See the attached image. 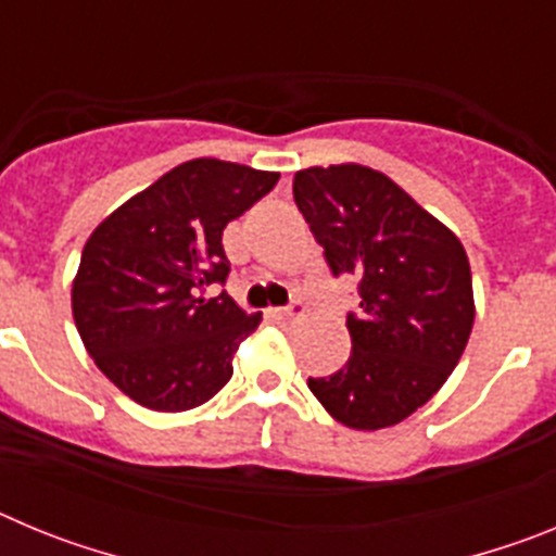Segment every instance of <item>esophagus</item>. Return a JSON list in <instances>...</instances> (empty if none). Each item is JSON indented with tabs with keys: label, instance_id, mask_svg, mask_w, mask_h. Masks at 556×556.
<instances>
[{
	"label": "esophagus",
	"instance_id": "1",
	"mask_svg": "<svg viewBox=\"0 0 556 556\" xmlns=\"http://www.w3.org/2000/svg\"><path fill=\"white\" fill-rule=\"evenodd\" d=\"M273 317L281 323H294L301 320V317H306V306H303L301 301H292L287 308H275Z\"/></svg>",
	"mask_w": 556,
	"mask_h": 556
}]
</instances>
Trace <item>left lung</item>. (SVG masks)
<instances>
[{
    "instance_id": "1",
    "label": "left lung",
    "mask_w": 556,
    "mask_h": 556,
    "mask_svg": "<svg viewBox=\"0 0 556 556\" xmlns=\"http://www.w3.org/2000/svg\"><path fill=\"white\" fill-rule=\"evenodd\" d=\"M294 203L326 264L358 281L342 370L308 378L348 429L401 424L454 372L473 328V283L462 242L387 175L358 164L294 172Z\"/></svg>"
}]
</instances>
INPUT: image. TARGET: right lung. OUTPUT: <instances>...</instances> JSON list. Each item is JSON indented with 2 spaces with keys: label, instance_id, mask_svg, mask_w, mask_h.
<instances>
[{
  "label": "right lung",
  "instance_id": "right-lung-1",
  "mask_svg": "<svg viewBox=\"0 0 556 556\" xmlns=\"http://www.w3.org/2000/svg\"><path fill=\"white\" fill-rule=\"evenodd\" d=\"M217 159L175 166L116 208L83 248L72 312L83 345L136 404L186 412L233 376V351L262 323L225 287L230 262L223 230L278 184Z\"/></svg>",
  "mask_w": 556,
  "mask_h": 556
}]
</instances>
